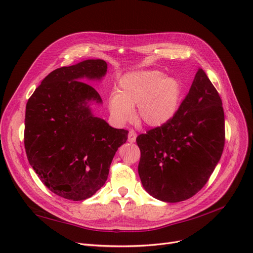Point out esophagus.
Wrapping results in <instances>:
<instances>
[{"label": "esophagus", "instance_id": "esophagus-1", "mask_svg": "<svg viewBox=\"0 0 253 253\" xmlns=\"http://www.w3.org/2000/svg\"><path fill=\"white\" fill-rule=\"evenodd\" d=\"M135 140H136V133H135V131H133V130H130L129 134H128V142L134 143Z\"/></svg>", "mask_w": 253, "mask_h": 253}]
</instances>
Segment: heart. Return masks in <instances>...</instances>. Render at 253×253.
Wrapping results in <instances>:
<instances>
[{
	"mask_svg": "<svg viewBox=\"0 0 253 253\" xmlns=\"http://www.w3.org/2000/svg\"><path fill=\"white\" fill-rule=\"evenodd\" d=\"M182 86L178 80L165 76L160 70L131 71L122 77L119 92L109 97V110L119 123L133 117L137 106V119L149 127L167 124L178 109Z\"/></svg>",
	"mask_w": 253,
	"mask_h": 253,
	"instance_id": "1",
	"label": "heart"
}]
</instances>
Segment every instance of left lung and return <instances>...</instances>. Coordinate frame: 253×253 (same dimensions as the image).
I'll return each mask as SVG.
<instances>
[{"label": "left lung", "mask_w": 253, "mask_h": 253, "mask_svg": "<svg viewBox=\"0 0 253 253\" xmlns=\"http://www.w3.org/2000/svg\"><path fill=\"white\" fill-rule=\"evenodd\" d=\"M144 189L167 203L188 200L199 192L221 159L225 144L222 100L203 69L167 124L136 137Z\"/></svg>", "instance_id": "8db88e82"}]
</instances>
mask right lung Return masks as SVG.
Segmentation results:
<instances>
[{
	"label": "right lung",
	"mask_w": 253,
	"mask_h": 253,
	"mask_svg": "<svg viewBox=\"0 0 253 253\" xmlns=\"http://www.w3.org/2000/svg\"><path fill=\"white\" fill-rule=\"evenodd\" d=\"M103 60H85L50 72L26 105L24 144L29 164L48 189L71 201L99 190L128 131L93 115L102 104L95 89L82 81H102Z\"/></svg>",
	"instance_id": "1"
}]
</instances>
